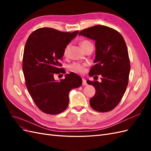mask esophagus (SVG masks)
<instances>
[{
	"label": "esophagus",
	"instance_id": "obj_1",
	"mask_svg": "<svg viewBox=\"0 0 151 151\" xmlns=\"http://www.w3.org/2000/svg\"><path fill=\"white\" fill-rule=\"evenodd\" d=\"M83 86H88V83H86V80L85 79H83Z\"/></svg>",
	"mask_w": 151,
	"mask_h": 151
}]
</instances>
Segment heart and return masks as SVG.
I'll use <instances>...</instances> for the list:
<instances>
[{
  "instance_id": "obj_1",
  "label": "heart",
  "mask_w": 151,
  "mask_h": 151,
  "mask_svg": "<svg viewBox=\"0 0 151 151\" xmlns=\"http://www.w3.org/2000/svg\"><path fill=\"white\" fill-rule=\"evenodd\" d=\"M89 43H91L89 42V41L84 40V41H83V42H81L80 43V46L82 48H83V47H84L86 46V45H88ZM68 48H69V45H67V46L65 48L64 51H63V54H64V55H65V56L67 55ZM86 65V64H81V63H74L70 65V68H71V70L74 72L83 73L85 70Z\"/></svg>"
}]
</instances>
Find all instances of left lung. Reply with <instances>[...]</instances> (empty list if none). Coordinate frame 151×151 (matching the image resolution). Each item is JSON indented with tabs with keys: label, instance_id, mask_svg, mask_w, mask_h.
I'll return each mask as SVG.
<instances>
[{
	"label": "left lung",
	"instance_id": "1",
	"mask_svg": "<svg viewBox=\"0 0 151 151\" xmlns=\"http://www.w3.org/2000/svg\"><path fill=\"white\" fill-rule=\"evenodd\" d=\"M79 35L95 41V65L89 75L101 76V83L87 81L96 89L91 106L99 112L111 111L121 101L129 82L130 66L125 40L119 32L102 25L84 29Z\"/></svg>",
	"mask_w": 151,
	"mask_h": 151
}]
</instances>
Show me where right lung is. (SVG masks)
I'll return each instance as SVG.
<instances>
[{
    "mask_svg": "<svg viewBox=\"0 0 151 151\" xmlns=\"http://www.w3.org/2000/svg\"><path fill=\"white\" fill-rule=\"evenodd\" d=\"M78 33L42 28L33 32L26 41L22 59L26 86L36 106L45 113L57 115L64 111L70 91L82 84L83 80L75 73L65 74L60 81L54 79L55 74H65L59 61Z\"/></svg>",
    "mask_w": 151,
    "mask_h": 151,
    "instance_id": "1",
    "label": "right lung"
}]
</instances>
